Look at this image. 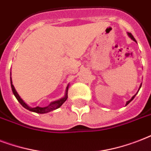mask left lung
Returning a JSON list of instances; mask_svg holds the SVG:
<instances>
[{
	"label": "left lung",
	"instance_id": "8db88e82",
	"mask_svg": "<svg viewBox=\"0 0 151 151\" xmlns=\"http://www.w3.org/2000/svg\"><path fill=\"white\" fill-rule=\"evenodd\" d=\"M128 35L129 36V38H131V39H132V40L134 41V42H136V40H135V38H134V37H133V35H132V34H131V33H128ZM141 86H142V83L140 84V86H139V90H138L137 93H138V92H139V89L141 88ZM137 93H136V94H135V95H133L132 98V99H131L130 100H129V101H127V102H126V106H127V105H128V104L130 103L131 101H132L133 99H134V98H135V95H136V94H137Z\"/></svg>",
	"mask_w": 151,
	"mask_h": 151
}]
</instances>
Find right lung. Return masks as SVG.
<instances>
[{
  "label": "right lung",
  "mask_w": 151,
  "mask_h": 151,
  "mask_svg": "<svg viewBox=\"0 0 151 151\" xmlns=\"http://www.w3.org/2000/svg\"><path fill=\"white\" fill-rule=\"evenodd\" d=\"M10 81H11V86H12V93H13V94L16 98V99H17L19 102L23 106V107H24L25 109H28L29 111H31V112H35V113H41V114H42V113H49V112H51V111H53L55 110V109H57L60 108V107L62 106L63 104H64V102H65L68 99V91L69 84H68L67 87H66V90H65V96L63 97V98L58 99V100H56V101H51V102L50 103V105H48V106H45V107H39V106H36V107L32 108V107H30V106H28L27 104L25 103L23 99H21L20 96L19 95V94L16 91V89H15V87H14L13 84H12V77H10Z\"/></svg>",
  "instance_id": "right-lung-1"
}]
</instances>
